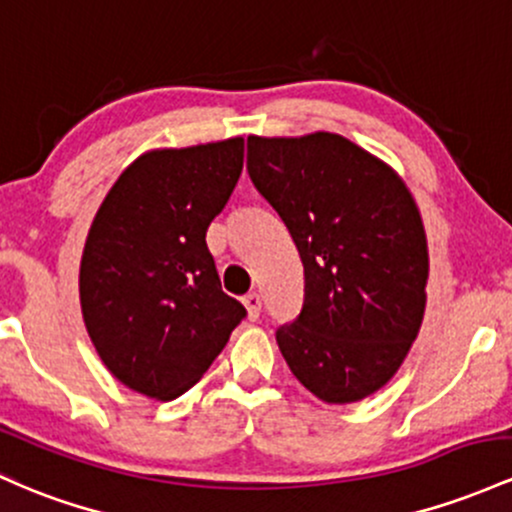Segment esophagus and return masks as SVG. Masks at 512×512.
Listing matches in <instances>:
<instances>
[{"mask_svg":"<svg viewBox=\"0 0 512 512\" xmlns=\"http://www.w3.org/2000/svg\"><path fill=\"white\" fill-rule=\"evenodd\" d=\"M243 303H245V308H247V318H250V320L260 318V311H262V299H260V294H255V291H250V294L243 296Z\"/></svg>","mask_w":512,"mask_h":512,"instance_id":"1","label":"esophagus"}]
</instances>
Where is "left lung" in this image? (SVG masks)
<instances>
[{
    "label": "left lung",
    "mask_w": 512,
    "mask_h": 512,
    "mask_svg": "<svg viewBox=\"0 0 512 512\" xmlns=\"http://www.w3.org/2000/svg\"><path fill=\"white\" fill-rule=\"evenodd\" d=\"M247 172L303 262V308L277 330L296 379L325 403L379 391L425 313L428 240L406 182L338 133L247 138Z\"/></svg>",
    "instance_id": "obj_1"
}]
</instances>
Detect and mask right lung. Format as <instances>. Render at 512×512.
<instances>
[{"mask_svg": "<svg viewBox=\"0 0 512 512\" xmlns=\"http://www.w3.org/2000/svg\"><path fill=\"white\" fill-rule=\"evenodd\" d=\"M243 155V138L150 150L121 172L89 228L84 325L106 369L143 396L172 401L192 389L245 318L206 245Z\"/></svg>", "mask_w": 512, "mask_h": 512, "instance_id": "add662e5", "label": "right lung"}]
</instances>
